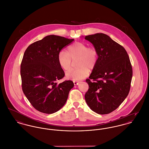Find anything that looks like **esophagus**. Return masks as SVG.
Listing matches in <instances>:
<instances>
[{"label": "esophagus", "mask_w": 149, "mask_h": 149, "mask_svg": "<svg viewBox=\"0 0 149 149\" xmlns=\"http://www.w3.org/2000/svg\"><path fill=\"white\" fill-rule=\"evenodd\" d=\"M79 83H80V82H78V81H74V84L75 86L78 85Z\"/></svg>", "instance_id": "obj_1"}]
</instances>
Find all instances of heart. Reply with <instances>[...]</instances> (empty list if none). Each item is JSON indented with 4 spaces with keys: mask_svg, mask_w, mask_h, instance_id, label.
<instances>
[{
    "mask_svg": "<svg viewBox=\"0 0 149 149\" xmlns=\"http://www.w3.org/2000/svg\"><path fill=\"white\" fill-rule=\"evenodd\" d=\"M77 59L76 69L70 70L66 74L68 79L78 81L85 78L96 65L98 52L93 47H87L81 42H76L67 48L66 52L61 51L58 54V62L60 66L65 71L70 70L72 61Z\"/></svg>",
    "mask_w": 149,
    "mask_h": 149,
    "instance_id": "b5f03b06",
    "label": "heart"
}]
</instances>
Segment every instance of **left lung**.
<instances>
[{"label":"left lung","mask_w":149,"mask_h":149,"mask_svg":"<svg viewBox=\"0 0 149 149\" xmlns=\"http://www.w3.org/2000/svg\"><path fill=\"white\" fill-rule=\"evenodd\" d=\"M85 39L98 52L96 65L86 79L89 89L85 100L94 112L109 114L116 109L129 93L132 78L130 57L123 47L105 34L87 35Z\"/></svg>","instance_id":"8db88e82"}]
</instances>
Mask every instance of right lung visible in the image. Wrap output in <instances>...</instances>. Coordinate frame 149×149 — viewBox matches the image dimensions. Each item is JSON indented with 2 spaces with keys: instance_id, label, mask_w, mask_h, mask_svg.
I'll list each match as a JSON object with an SVG mask.
<instances>
[{
  "instance_id": "add662e5",
  "label": "right lung",
  "mask_w": 149,
  "mask_h": 149,
  "mask_svg": "<svg viewBox=\"0 0 149 149\" xmlns=\"http://www.w3.org/2000/svg\"><path fill=\"white\" fill-rule=\"evenodd\" d=\"M74 40L48 35L30 44L24 53L20 71L22 91L40 112L53 114L61 109L74 86L71 80L57 83L65 76L58 62V54Z\"/></svg>"
}]
</instances>
